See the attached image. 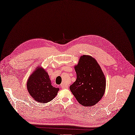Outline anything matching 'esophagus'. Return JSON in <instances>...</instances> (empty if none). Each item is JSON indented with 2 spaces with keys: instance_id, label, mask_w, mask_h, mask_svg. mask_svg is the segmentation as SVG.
Wrapping results in <instances>:
<instances>
[{
  "instance_id": "34e87169",
  "label": "esophagus",
  "mask_w": 135,
  "mask_h": 135,
  "mask_svg": "<svg viewBox=\"0 0 135 135\" xmlns=\"http://www.w3.org/2000/svg\"><path fill=\"white\" fill-rule=\"evenodd\" d=\"M61 86L62 89H68V85H65V84H62L61 85Z\"/></svg>"
}]
</instances>
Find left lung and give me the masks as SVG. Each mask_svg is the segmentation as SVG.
Returning a JSON list of instances; mask_svg holds the SVG:
<instances>
[{
  "instance_id": "8db88e82",
  "label": "left lung",
  "mask_w": 135,
  "mask_h": 135,
  "mask_svg": "<svg viewBox=\"0 0 135 135\" xmlns=\"http://www.w3.org/2000/svg\"><path fill=\"white\" fill-rule=\"evenodd\" d=\"M76 79L70 86L73 94L81 105H95L104 94L106 81L104 74L97 60L84 55L74 66Z\"/></svg>"
}]
</instances>
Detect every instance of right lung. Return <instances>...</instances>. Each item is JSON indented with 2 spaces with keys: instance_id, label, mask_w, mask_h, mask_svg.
<instances>
[{
  "instance_id": "1",
  "label": "right lung",
  "mask_w": 135,
  "mask_h": 135,
  "mask_svg": "<svg viewBox=\"0 0 135 135\" xmlns=\"http://www.w3.org/2000/svg\"><path fill=\"white\" fill-rule=\"evenodd\" d=\"M27 88L33 99L40 103H46L52 100L59 90V88L52 85L47 72L40 66L35 69L28 79Z\"/></svg>"
}]
</instances>
